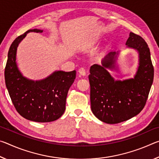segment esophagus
Segmentation results:
<instances>
[{
  "mask_svg": "<svg viewBox=\"0 0 159 159\" xmlns=\"http://www.w3.org/2000/svg\"><path fill=\"white\" fill-rule=\"evenodd\" d=\"M79 73L81 76H85L86 75V71L84 68H80L79 69Z\"/></svg>",
  "mask_w": 159,
  "mask_h": 159,
  "instance_id": "34e87169",
  "label": "esophagus"
}]
</instances>
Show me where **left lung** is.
I'll return each mask as SVG.
<instances>
[{
	"label": "left lung",
	"instance_id": "1",
	"mask_svg": "<svg viewBox=\"0 0 159 159\" xmlns=\"http://www.w3.org/2000/svg\"><path fill=\"white\" fill-rule=\"evenodd\" d=\"M125 45L138 51L139 66L133 79L116 80L107 69H116L118 52H111L102 65L90 66V103L93 114L101 121L116 124L135 116L145 106L154 80L150 50L144 40L130 32Z\"/></svg>",
	"mask_w": 159,
	"mask_h": 159
}]
</instances>
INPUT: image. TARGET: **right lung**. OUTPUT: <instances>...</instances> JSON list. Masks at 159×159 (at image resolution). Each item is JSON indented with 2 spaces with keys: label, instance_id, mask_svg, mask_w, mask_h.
<instances>
[{
  "label": "right lung",
  "instance_id": "1",
  "mask_svg": "<svg viewBox=\"0 0 159 159\" xmlns=\"http://www.w3.org/2000/svg\"><path fill=\"white\" fill-rule=\"evenodd\" d=\"M29 32L42 33L41 29H29L18 36L7 55L5 69V85L17 111L26 119L39 123L54 121L65 111L69 89L76 79V71H56L45 79L32 80L23 76L16 62L18 45Z\"/></svg>",
  "mask_w": 159,
  "mask_h": 159
}]
</instances>
